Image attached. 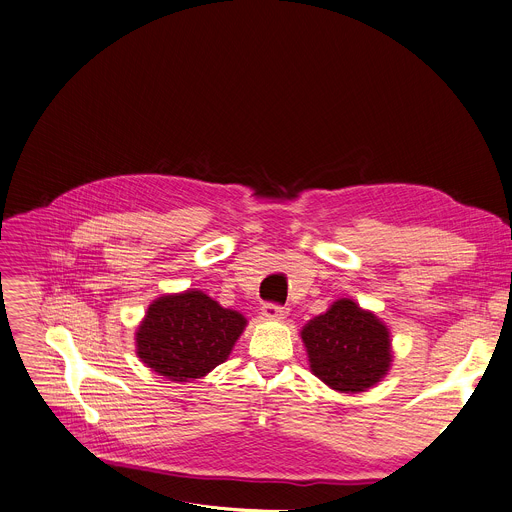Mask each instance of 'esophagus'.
Masks as SVG:
<instances>
[{
    "mask_svg": "<svg viewBox=\"0 0 512 512\" xmlns=\"http://www.w3.org/2000/svg\"><path fill=\"white\" fill-rule=\"evenodd\" d=\"M287 314H289V310L283 308V306H277V304H265L263 306V316L267 320H283Z\"/></svg>",
    "mask_w": 512,
    "mask_h": 512,
    "instance_id": "obj_1",
    "label": "esophagus"
}]
</instances>
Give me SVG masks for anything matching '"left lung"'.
<instances>
[{
    "mask_svg": "<svg viewBox=\"0 0 512 512\" xmlns=\"http://www.w3.org/2000/svg\"><path fill=\"white\" fill-rule=\"evenodd\" d=\"M312 373L340 393L375 387L391 367L389 328L356 302L336 300L302 330Z\"/></svg>",
    "mask_w": 512,
    "mask_h": 512,
    "instance_id": "1",
    "label": "left lung"
}]
</instances>
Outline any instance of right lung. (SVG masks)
Here are the masks:
<instances>
[{"mask_svg":"<svg viewBox=\"0 0 512 512\" xmlns=\"http://www.w3.org/2000/svg\"><path fill=\"white\" fill-rule=\"evenodd\" d=\"M247 318L200 289L154 300L135 332L137 356L158 375L188 383L225 362Z\"/></svg>","mask_w":512,"mask_h":512,"instance_id":"add662e5","label":"right lung"}]
</instances>
